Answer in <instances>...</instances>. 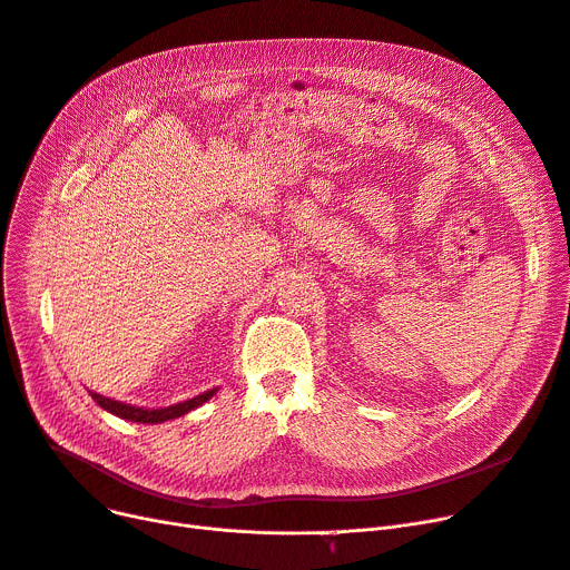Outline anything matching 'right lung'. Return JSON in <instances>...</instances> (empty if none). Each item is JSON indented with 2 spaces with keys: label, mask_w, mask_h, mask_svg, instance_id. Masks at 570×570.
<instances>
[{
  "label": "right lung",
  "mask_w": 570,
  "mask_h": 570,
  "mask_svg": "<svg viewBox=\"0 0 570 570\" xmlns=\"http://www.w3.org/2000/svg\"><path fill=\"white\" fill-rule=\"evenodd\" d=\"M215 393H217V387H215V391H207V393L194 397V400L179 402V404H173V406H166V409H138V406H131V404H122V402L108 400V397L97 395V393H89V395H92V400H95L101 409H106V411H110V413H115V415H119V417H125V421L153 423V425H157V423L170 421V417H179V415L189 413L191 409H196V406H200L203 402H207Z\"/></svg>",
  "instance_id": "1"
}]
</instances>
